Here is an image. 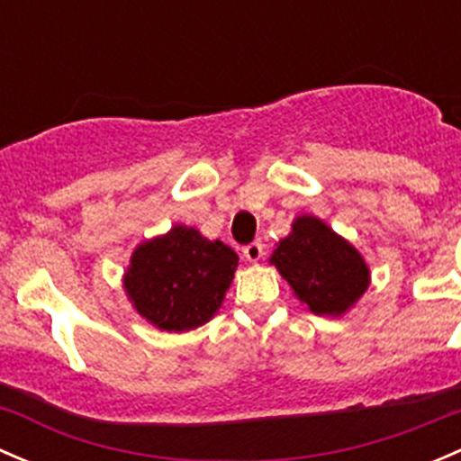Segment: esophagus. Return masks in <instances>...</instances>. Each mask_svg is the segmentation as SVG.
Here are the masks:
<instances>
[{
  "label": "esophagus",
  "mask_w": 461,
  "mask_h": 461,
  "mask_svg": "<svg viewBox=\"0 0 461 461\" xmlns=\"http://www.w3.org/2000/svg\"><path fill=\"white\" fill-rule=\"evenodd\" d=\"M243 257L249 260V263H258L265 257V245L260 240H254V243L245 245L243 248Z\"/></svg>",
  "instance_id": "obj_1"
}]
</instances>
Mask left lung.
<instances>
[{"instance_id":"left-lung-1","label":"left lung","mask_w":461,"mask_h":461,"mask_svg":"<svg viewBox=\"0 0 461 461\" xmlns=\"http://www.w3.org/2000/svg\"><path fill=\"white\" fill-rule=\"evenodd\" d=\"M269 263L317 317H343L370 287V267L359 249L310 213L292 221Z\"/></svg>"}]
</instances>
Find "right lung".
Returning <instances> with one entry per match:
<instances>
[{
    "instance_id": "obj_1",
    "label": "right lung",
    "mask_w": 461,
    "mask_h": 461,
    "mask_svg": "<svg viewBox=\"0 0 461 461\" xmlns=\"http://www.w3.org/2000/svg\"><path fill=\"white\" fill-rule=\"evenodd\" d=\"M236 267L239 257L222 240L174 225L133 249L122 287L133 310L153 328L189 332L221 310Z\"/></svg>"
}]
</instances>
